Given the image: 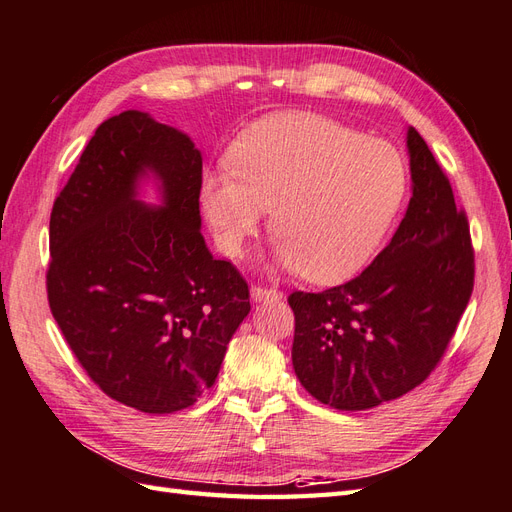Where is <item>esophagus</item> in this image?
Instances as JSON below:
<instances>
[{
	"instance_id": "obj_1",
	"label": "esophagus",
	"mask_w": 512,
	"mask_h": 512,
	"mask_svg": "<svg viewBox=\"0 0 512 512\" xmlns=\"http://www.w3.org/2000/svg\"><path fill=\"white\" fill-rule=\"evenodd\" d=\"M283 294L279 290H274V287H261V285H253L251 287V298L255 303H261V300H268V298H281Z\"/></svg>"
}]
</instances>
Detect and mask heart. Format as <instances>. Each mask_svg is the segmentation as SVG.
<instances>
[{"mask_svg": "<svg viewBox=\"0 0 512 512\" xmlns=\"http://www.w3.org/2000/svg\"><path fill=\"white\" fill-rule=\"evenodd\" d=\"M229 170L203 177L201 203L222 251L244 253L272 209L279 264L313 283L359 272L383 244L409 188L387 140L316 114H277L246 127Z\"/></svg>", "mask_w": 512, "mask_h": 512, "instance_id": "b5f03b06", "label": "heart"}]
</instances>
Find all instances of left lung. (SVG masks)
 I'll use <instances>...</instances> for the list:
<instances>
[{"instance_id": "1", "label": "left lung", "mask_w": 512, "mask_h": 512, "mask_svg": "<svg viewBox=\"0 0 512 512\" xmlns=\"http://www.w3.org/2000/svg\"><path fill=\"white\" fill-rule=\"evenodd\" d=\"M413 196L391 242L352 281L294 292V372L339 411L396 400L437 368L474 290V248L448 177L406 131Z\"/></svg>"}]
</instances>
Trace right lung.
Here are the masks:
<instances>
[{
    "label": "right lung",
    "mask_w": 512,
    "mask_h": 512,
    "mask_svg": "<svg viewBox=\"0 0 512 512\" xmlns=\"http://www.w3.org/2000/svg\"><path fill=\"white\" fill-rule=\"evenodd\" d=\"M147 176L160 208L137 199ZM201 183L183 131L127 110L97 127L51 209V313L95 385L142 413L199 400L251 311L242 274L201 235Z\"/></svg>",
    "instance_id": "1"
}]
</instances>
